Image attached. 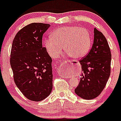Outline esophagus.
<instances>
[{"label": "esophagus", "mask_w": 121, "mask_h": 121, "mask_svg": "<svg viewBox=\"0 0 121 121\" xmlns=\"http://www.w3.org/2000/svg\"><path fill=\"white\" fill-rule=\"evenodd\" d=\"M64 64H65V62L62 63V66L64 65ZM60 70H61V69H60V68H58V71H57V72H58L60 76H63V75H64V73H63V72H62V71Z\"/></svg>", "instance_id": "1"}]
</instances>
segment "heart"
Instances as JSON below:
<instances>
[{
    "label": "heart",
    "instance_id": "obj_1",
    "mask_svg": "<svg viewBox=\"0 0 121 121\" xmlns=\"http://www.w3.org/2000/svg\"><path fill=\"white\" fill-rule=\"evenodd\" d=\"M47 51L53 58L60 54L63 47L73 58H81L88 53L91 45V36L85 28L68 26L59 28L53 32L51 38L44 41Z\"/></svg>",
    "mask_w": 121,
    "mask_h": 121
}]
</instances>
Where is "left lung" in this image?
Returning a JSON list of instances; mask_svg holds the SVG:
<instances>
[{"label": "left lung", "mask_w": 121, "mask_h": 121, "mask_svg": "<svg viewBox=\"0 0 121 121\" xmlns=\"http://www.w3.org/2000/svg\"><path fill=\"white\" fill-rule=\"evenodd\" d=\"M111 59L110 48L106 38L95 28L92 48L79 60L82 74L79 84L74 90L78 96L90 100L101 93L110 75Z\"/></svg>", "instance_id": "left-lung-1"}]
</instances>
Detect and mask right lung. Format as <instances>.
<instances>
[{
	"instance_id": "1",
	"label": "right lung",
	"mask_w": 121,
	"mask_h": 121,
	"mask_svg": "<svg viewBox=\"0 0 121 121\" xmlns=\"http://www.w3.org/2000/svg\"><path fill=\"white\" fill-rule=\"evenodd\" d=\"M50 25L32 23L22 28L14 37L10 65L15 84L29 100L40 101L53 88L52 59L42 47V36Z\"/></svg>"
}]
</instances>
